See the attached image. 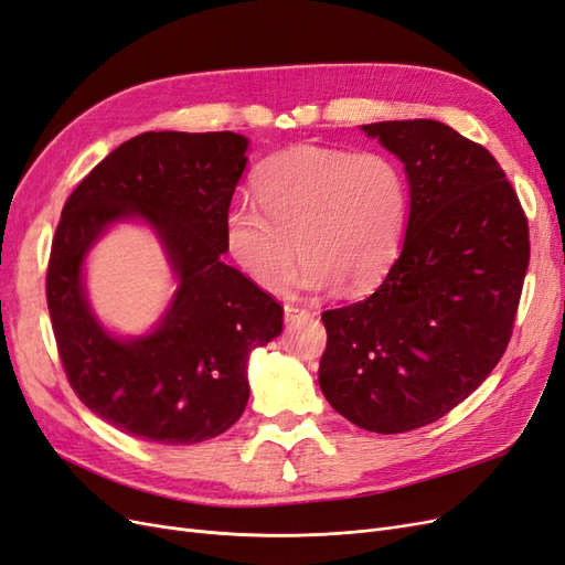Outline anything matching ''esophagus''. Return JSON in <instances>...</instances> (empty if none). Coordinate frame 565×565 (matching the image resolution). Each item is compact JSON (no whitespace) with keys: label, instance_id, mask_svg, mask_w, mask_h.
<instances>
[{"label":"esophagus","instance_id":"1","mask_svg":"<svg viewBox=\"0 0 565 565\" xmlns=\"http://www.w3.org/2000/svg\"><path fill=\"white\" fill-rule=\"evenodd\" d=\"M311 318H313L311 311L299 309V306H292V303L285 306V322L287 324H299V322H306V320H311Z\"/></svg>","mask_w":565,"mask_h":565}]
</instances>
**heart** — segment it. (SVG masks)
<instances>
[{
	"label": "heart",
	"mask_w": 565,
	"mask_h": 565,
	"mask_svg": "<svg viewBox=\"0 0 565 565\" xmlns=\"http://www.w3.org/2000/svg\"><path fill=\"white\" fill-rule=\"evenodd\" d=\"M252 202L226 214L233 262L264 292H280L297 249L306 256L297 287L349 295L380 287L398 259L407 224L401 167L382 152L301 143L264 160Z\"/></svg>",
	"instance_id": "b5f03b06"
}]
</instances>
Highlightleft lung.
Returning a JSON list of instances; mask_svg holds the SVG:
<instances>
[{
  "instance_id": "obj_1",
  "label": "left lung",
  "mask_w": 565,
  "mask_h": 565,
  "mask_svg": "<svg viewBox=\"0 0 565 565\" xmlns=\"http://www.w3.org/2000/svg\"><path fill=\"white\" fill-rule=\"evenodd\" d=\"M361 129L403 162L405 241L367 299L322 313L318 382L355 426L403 434L450 413L500 363L530 259L527 221L498 160L452 127Z\"/></svg>"
}]
</instances>
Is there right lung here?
I'll list each match as a JSON object with an SVG mask.
<instances>
[{"mask_svg": "<svg viewBox=\"0 0 565 565\" xmlns=\"http://www.w3.org/2000/svg\"><path fill=\"white\" fill-rule=\"evenodd\" d=\"M249 139L233 131H146L115 148L67 198L46 273L61 361L94 415L162 446L216 438L249 401L254 349L282 332L280 303L221 262ZM117 223L159 237L178 289L143 335L122 338L93 313L86 259Z\"/></svg>", "mask_w": 565, "mask_h": 565, "instance_id": "1", "label": "right lung"}]
</instances>
